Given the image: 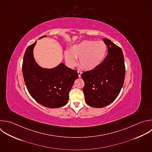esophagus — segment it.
I'll return each instance as SVG.
<instances>
[{
	"label": "esophagus",
	"mask_w": 152,
	"mask_h": 152,
	"mask_svg": "<svg viewBox=\"0 0 152 152\" xmlns=\"http://www.w3.org/2000/svg\"><path fill=\"white\" fill-rule=\"evenodd\" d=\"M77 72H78V77L80 78V77H81V74H82V72H81L80 71H77Z\"/></svg>",
	"instance_id": "obj_1"
}]
</instances>
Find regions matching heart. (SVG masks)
Returning <instances> with one entry per match:
<instances>
[{
  "instance_id": "1",
  "label": "heart",
  "mask_w": 152,
  "mask_h": 152,
  "mask_svg": "<svg viewBox=\"0 0 152 152\" xmlns=\"http://www.w3.org/2000/svg\"><path fill=\"white\" fill-rule=\"evenodd\" d=\"M107 51V46L102 41L86 40L71 46L69 50L64 53L66 64L70 67L79 64L86 70H92L99 66L103 61Z\"/></svg>"
}]
</instances>
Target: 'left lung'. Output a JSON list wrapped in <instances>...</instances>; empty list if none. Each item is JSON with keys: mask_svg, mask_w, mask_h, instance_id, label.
<instances>
[{"mask_svg": "<svg viewBox=\"0 0 152 152\" xmlns=\"http://www.w3.org/2000/svg\"><path fill=\"white\" fill-rule=\"evenodd\" d=\"M107 55L94 69L83 72V93L87 104L103 107L113 102L123 86L125 66L122 49L109 39H103Z\"/></svg>", "mask_w": 152, "mask_h": 152, "instance_id": "left-lung-1", "label": "left lung"}]
</instances>
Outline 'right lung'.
Instances as JSON below:
<instances>
[{
  "label": "right lung",
  "instance_id": "right-lung-1",
  "mask_svg": "<svg viewBox=\"0 0 152 152\" xmlns=\"http://www.w3.org/2000/svg\"><path fill=\"white\" fill-rule=\"evenodd\" d=\"M44 37L46 36L39 39ZM36 44V42L27 48L23 58L22 68L27 88L40 104L49 108L62 107L68 103L69 93L78 78L77 71L64 63L52 69L42 68L34 58Z\"/></svg>",
  "mask_w": 152,
  "mask_h": 152
}]
</instances>
